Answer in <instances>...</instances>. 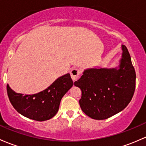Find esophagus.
<instances>
[{"mask_svg":"<svg viewBox=\"0 0 146 146\" xmlns=\"http://www.w3.org/2000/svg\"><path fill=\"white\" fill-rule=\"evenodd\" d=\"M70 73V76H71L72 80L75 81L77 79H78V78H79L80 75V71L79 69L73 68L71 69Z\"/></svg>","mask_w":146,"mask_h":146,"instance_id":"1","label":"esophagus"}]
</instances>
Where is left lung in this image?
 Returning <instances> with one entry per match:
<instances>
[{
	"label": "left lung",
	"instance_id": "obj_1",
	"mask_svg": "<svg viewBox=\"0 0 146 146\" xmlns=\"http://www.w3.org/2000/svg\"><path fill=\"white\" fill-rule=\"evenodd\" d=\"M118 66L85 69L74 85L82 90L79 104L82 111L94 119H105L127 106L134 95L136 73L125 45Z\"/></svg>",
	"mask_w": 146,
	"mask_h": 146
}]
</instances>
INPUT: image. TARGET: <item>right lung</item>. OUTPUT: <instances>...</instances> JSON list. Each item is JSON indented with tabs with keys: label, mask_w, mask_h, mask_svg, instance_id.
<instances>
[{
	"label": "right lung",
	"mask_w": 146,
	"mask_h": 146,
	"mask_svg": "<svg viewBox=\"0 0 146 146\" xmlns=\"http://www.w3.org/2000/svg\"><path fill=\"white\" fill-rule=\"evenodd\" d=\"M73 82L69 73L55 80L47 89L33 94L17 93L8 84L7 92L12 106L19 113L33 120H47L59 110L63 96L70 90Z\"/></svg>",
	"instance_id": "add662e5"
}]
</instances>
